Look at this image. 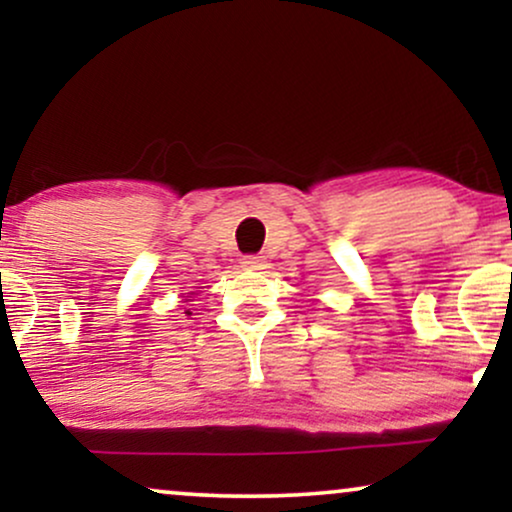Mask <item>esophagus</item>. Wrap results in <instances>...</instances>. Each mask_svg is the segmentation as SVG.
I'll return each instance as SVG.
<instances>
[{"mask_svg": "<svg viewBox=\"0 0 512 512\" xmlns=\"http://www.w3.org/2000/svg\"><path fill=\"white\" fill-rule=\"evenodd\" d=\"M241 264H243V269H252V271H260V269L267 267L262 257H257V255H245Z\"/></svg>", "mask_w": 512, "mask_h": 512, "instance_id": "obj_1", "label": "esophagus"}]
</instances>
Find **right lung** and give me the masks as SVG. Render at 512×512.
<instances>
[{"label": "right lung", "mask_w": 512, "mask_h": 512, "mask_svg": "<svg viewBox=\"0 0 512 512\" xmlns=\"http://www.w3.org/2000/svg\"><path fill=\"white\" fill-rule=\"evenodd\" d=\"M187 313H189V311H187Z\"/></svg>", "instance_id": "add662e5"}]
</instances>
